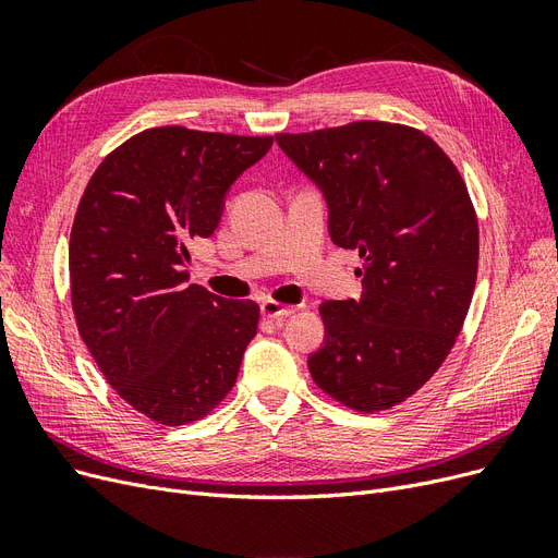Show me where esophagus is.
Segmentation results:
<instances>
[{
  "label": "esophagus",
  "instance_id": "obj_1",
  "mask_svg": "<svg viewBox=\"0 0 558 558\" xmlns=\"http://www.w3.org/2000/svg\"><path fill=\"white\" fill-rule=\"evenodd\" d=\"M260 312H263V316H265V318L281 320V318H286V316H291V314L295 312V307H291V305H281V302H277V300H265L263 305H260Z\"/></svg>",
  "mask_w": 558,
  "mask_h": 558
}]
</instances>
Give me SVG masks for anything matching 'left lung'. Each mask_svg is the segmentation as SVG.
I'll return each mask as SVG.
<instances>
[{
  "label": "left lung",
  "mask_w": 558,
  "mask_h": 558,
  "mask_svg": "<svg viewBox=\"0 0 558 558\" xmlns=\"http://www.w3.org/2000/svg\"><path fill=\"white\" fill-rule=\"evenodd\" d=\"M277 144L324 193L330 240L363 258L361 300L318 307L312 379L351 410H391L437 373L470 310L480 228L465 183L408 125L356 121Z\"/></svg>",
  "instance_id": "8db88e82"
}]
</instances>
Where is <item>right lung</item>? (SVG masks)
<instances>
[{
    "label": "right lung",
    "mask_w": 558,
    "mask_h": 558,
    "mask_svg": "<svg viewBox=\"0 0 558 558\" xmlns=\"http://www.w3.org/2000/svg\"><path fill=\"white\" fill-rule=\"evenodd\" d=\"M272 142L150 128L111 150L78 202L70 281L81 340L116 393L162 426L209 414L256 337V302L189 283V267L230 185Z\"/></svg>",
    "instance_id": "right-lung-1"
}]
</instances>
